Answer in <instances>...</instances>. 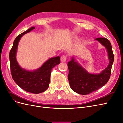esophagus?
<instances>
[{
	"instance_id": "34e87169",
	"label": "esophagus",
	"mask_w": 123,
	"mask_h": 123,
	"mask_svg": "<svg viewBox=\"0 0 123 123\" xmlns=\"http://www.w3.org/2000/svg\"><path fill=\"white\" fill-rule=\"evenodd\" d=\"M67 56L66 55H62L61 57V61L62 62H65L67 60Z\"/></svg>"
}]
</instances>
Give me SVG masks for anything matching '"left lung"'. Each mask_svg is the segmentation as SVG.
<instances>
[{"mask_svg":"<svg viewBox=\"0 0 123 123\" xmlns=\"http://www.w3.org/2000/svg\"><path fill=\"white\" fill-rule=\"evenodd\" d=\"M107 49L109 63L106 68L100 74L88 73L79 63L72 58L68 63L69 68L68 79L70 87L75 92L81 95H87L98 90L106 83L111 76V68L114 61V55L109 41L104 37L96 39Z\"/></svg>","mask_w":123,"mask_h":123,"instance_id":"1","label":"left lung"}]
</instances>
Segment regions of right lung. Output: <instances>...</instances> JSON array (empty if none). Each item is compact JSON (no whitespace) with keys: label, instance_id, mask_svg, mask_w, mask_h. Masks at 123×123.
<instances>
[{"label":"right lung","instance_id":"1","mask_svg":"<svg viewBox=\"0 0 123 123\" xmlns=\"http://www.w3.org/2000/svg\"><path fill=\"white\" fill-rule=\"evenodd\" d=\"M32 27L16 37L10 52V69L12 76L17 85L24 91L32 94H40L45 91L49 86L52 69L60 63L59 56L51 58L39 69L29 71L21 68L16 58V54L21 37L35 29Z\"/></svg>","mask_w":123,"mask_h":123}]
</instances>
